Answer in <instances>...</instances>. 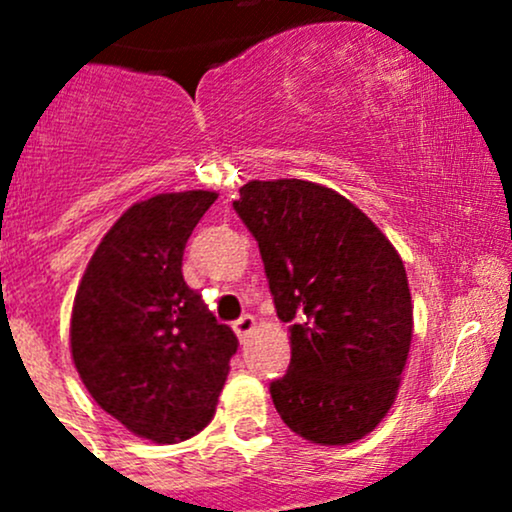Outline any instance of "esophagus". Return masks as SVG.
<instances>
[{"instance_id": "esophagus-1", "label": "esophagus", "mask_w": 512, "mask_h": 512, "mask_svg": "<svg viewBox=\"0 0 512 512\" xmlns=\"http://www.w3.org/2000/svg\"><path fill=\"white\" fill-rule=\"evenodd\" d=\"M233 330H236L240 342L245 344V342H248V337L252 334V330H255V317H252V315L238 317V320L233 322Z\"/></svg>"}]
</instances>
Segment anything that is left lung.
Listing matches in <instances>:
<instances>
[{"label": "left lung", "mask_w": 512, "mask_h": 512, "mask_svg": "<svg viewBox=\"0 0 512 512\" xmlns=\"http://www.w3.org/2000/svg\"><path fill=\"white\" fill-rule=\"evenodd\" d=\"M233 209L260 245L291 363L274 407L305 440L346 445L383 421L411 344V296L397 250L330 187L252 180Z\"/></svg>", "instance_id": "left-lung-1"}]
</instances>
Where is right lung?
Masks as SVG:
<instances>
[{
	"mask_svg": "<svg viewBox=\"0 0 512 512\" xmlns=\"http://www.w3.org/2000/svg\"><path fill=\"white\" fill-rule=\"evenodd\" d=\"M214 192H170L129 207L93 252L72 310V356L98 407L156 443L209 424L238 351L182 279V252Z\"/></svg>",
	"mask_w": 512,
	"mask_h": 512,
	"instance_id": "1",
	"label": "right lung"
}]
</instances>
